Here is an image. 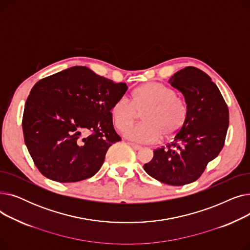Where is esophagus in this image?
<instances>
[{
    "label": "esophagus",
    "instance_id": "esophagus-1",
    "mask_svg": "<svg viewBox=\"0 0 250 250\" xmlns=\"http://www.w3.org/2000/svg\"><path fill=\"white\" fill-rule=\"evenodd\" d=\"M128 144H129V146L135 150H140L142 148L140 145H138V144H135V143H128Z\"/></svg>",
    "mask_w": 250,
    "mask_h": 250
}]
</instances>
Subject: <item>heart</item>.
Returning a JSON list of instances; mask_svg holds the SVG:
<instances>
[{
    "label": "heart",
    "mask_w": 250,
    "mask_h": 250,
    "mask_svg": "<svg viewBox=\"0 0 250 250\" xmlns=\"http://www.w3.org/2000/svg\"><path fill=\"white\" fill-rule=\"evenodd\" d=\"M142 112L143 123L129 130ZM110 113L118 130H129L126 137L129 140L152 144L161 137L165 140L174 138L188 121V108L185 101L176 97L173 89L150 82L135 89L132 101L126 96L117 98Z\"/></svg>",
    "instance_id": "1"
}]
</instances>
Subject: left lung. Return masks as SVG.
Returning <instances> with one entry per match:
<instances>
[{
    "label": "left lung",
    "instance_id": "8db88e82",
    "mask_svg": "<svg viewBox=\"0 0 250 250\" xmlns=\"http://www.w3.org/2000/svg\"><path fill=\"white\" fill-rule=\"evenodd\" d=\"M169 83L185 96L188 121L172 142L154 150L144 169L157 180L179 187L199 179L224 147L229 110L217 85L198 68L178 71Z\"/></svg>",
    "mask_w": 250,
    "mask_h": 250
}]
</instances>
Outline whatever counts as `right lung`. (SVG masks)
Returning <instances> with one entry per match:
<instances>
[{
    "mask_svg": "<svg viewBox=\"0 0 250 250\" xmlns=\"http://www.w3.org/2000/svg\"><path fill=\"white\" fill-rule=\"evenodd\" d=\"M126 90L125 83L80 65L39 80L22 118L26 147L39 172L58 182L96 174L109 147L122 141L110 109Z\"/></svg>",
    "mask_w": 250,
    "mask_h": 250,
    "instance_id": "obj_1",
    "label": "right lung"
}]
</instances>
